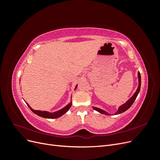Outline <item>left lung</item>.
<instances>
[{
	"mask_svg": "<svg viewBox=\"0 0 160 160\" xmlns=\"http://www.w3.org/2000/svg\"><path fill=\"white\" fill-rule=\"evenodd\" d=\"M138 83H139V85H138V88L136 91L135 92V93L133 94V95L132 97V98H131L129 99H128V101H127V102H125L124 104H123L122 105L120 106V107L118 108V111H116L114 115H118V114H120V113H122L124 112V111L128 110V109L131 107V106L132 105V104L133 103V102L135 101V99H136L137 96H138V93H139V91H140V88H141V75H140V72H138ZM93 108L95 111H98V112H99V113H102V114H105V115H111V114H109V113L107 112V111H104V110H103V109H99V108H95V107H93Z\"/></svg>",
	"mask_w": 160,
	"mask_h": 160,
	"instance_id": "left-lung-1",
	"label": "left lung"
}]
</instances>
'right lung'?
<instances>
[{
  "instance_id": "add662e5",
  "label": "right lung",
  "mask_w": 160,
  "mask_h": 160,
  "mask_svg": "<svg viewBox=\"0 0 160 160\" xmlns=\"http://www.w3.org/2000/svg\"><path fill=\"white\" fill-rule=\"evenodd\" d=\"M77 85H76L75 90L76 89ZM27 105L29 107V108L31 109V110L34 113H35L36 115L40 116V117L42 118H47V119H56L61 117L62 115H64L66 112L69 111V109H70V108L71 107V105H72V101L71 103H69L68 105H67L65 108H62L61 109L59 110V111H55V112L53 113H50V112H48V111H40V110H35L32 109L29 105H28L27 103H26Z\"/></svg>"
}]
</instances>
